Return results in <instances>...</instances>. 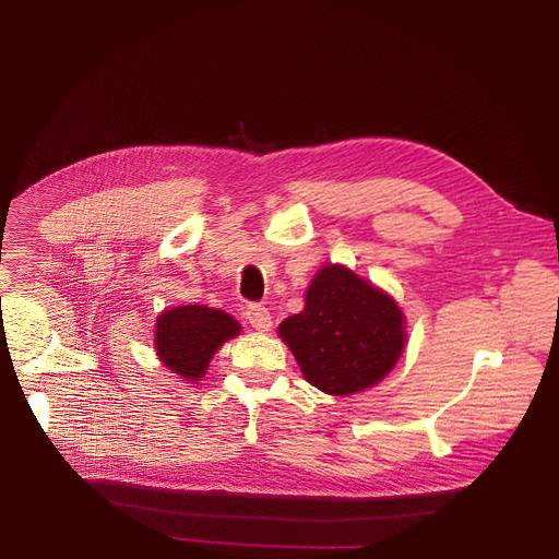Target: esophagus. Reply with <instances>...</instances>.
Returning <instances> with one entry per match:
<instances>
[{"label":"esophagus","mask_w":559,"mask_h":559,"mask_svg":"<svg viewBox=\"0 0 559 559\" xmlns=\"http://www.w3.org/2000/svg\"><path fill=\"white\" fill-rule=\"evenodd\" d=\"M245 317L257 331H270V326H273V317H270L267 308L263 306H249Z\"/></svg>","instance_id":"obj_1"}]
</instances>
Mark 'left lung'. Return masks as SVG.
Returning a JSON list of instances; mask_svg holds the SVG:
<instances>
[{"instance_id": "left-lung-1", "label": "left lung", "mask_w": 559, "mask_h": 559, "mask_svg": "<svg viewBox=\"0 0 559 559\" xmlns=\"http://www.w3.org/2000/svg\"><path fill=\"white\" fill-rule=\"evenodd\" d=\"M403 312L392 296L345 265H324L306 294L302 312L277 333L312 386L347 396L378 384L405 345Z\"/></svg>"}]
</instances>
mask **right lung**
I'll return each mask as SVG.
<instances>
[{"label":"right lung","instance_id":"right-lung-1","mask_svg":"<svg viewBox=\"0 0 559 559\" xmlns=\"http://www.w3.org/2000/svg\"><path fill=\"white\" fill-rule=\"evenodd\" d=\"M240 333V324L224 310L181 306L165 310L156 321L154 345L160 361L183 380L207 373L216 349Z\"/></svg>","mask_w":559,"mask_h":559}]
</instances>
